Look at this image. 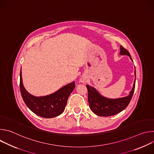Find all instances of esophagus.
Returning a JSON list of instances; mask_svg holds the SVG:
<instances>
[{
  "mask_svg": "<svg viewBox=\"0 0 154 154\" xmlns=\"http://www.w3.org/2000/svg\"><path fill=\"white\" fill-rule=\"evenodd\" d=\"M80 82H82V83H86V79H85L84 77L81 78V79H80Z\"/></svg>",
  "mask_w": 154,
  "mask_h": 154,
  "instance_id": "obj_1",
  "label": "esophagus"
}]
</instances>
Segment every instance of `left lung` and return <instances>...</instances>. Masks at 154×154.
Listing matches in <instances>:
<instances>
[{
  "label": "left lung",
  "instance_id": "8db88e82",
  "mask_svg": "<svg viewBox=\"0 0 154 154\" xmlns=\"http://www.w3.org/2000/svg\"><path fill=\"white\" fill-rule=\"evenodd\" d=\"M119 54L128 56L130 60L133 61L130 53L122 46H120ZM135 77L133 88L129 93V94L125 97L117 99L105 97L101 95L94 87L87 85L86 88L88 91V103L91 111L99 116H109L115 115L124 110L130 103L134 93L136 80L135 68Z\"/></svg>",
  "mask_w": 154,
  "mask_h": 154
}]
</instances>
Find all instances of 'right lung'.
<instances>
[{
  "label": "right lung",
  "mask_w": 154,
  "mask_h": 154,
  "mask_svg": "<svg viewBox=\"0 0 154 154\" xmlns=\"http://www.w3.org/2000/svg\"><path fill=\"white\" fill-rule=\"evenodd\" d=\"M75 82L64 85L52 94L45 96H35L24 88L20 72V91L23 99L30 110L36 115L52 118L61 115L64 110L68 99L75 88Z\"/></svg>",
  "instance_id": "right-lung-1"
}]
</instances>
